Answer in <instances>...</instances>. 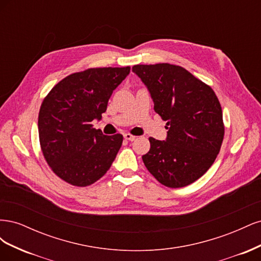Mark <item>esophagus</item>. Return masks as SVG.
<instances>
[{
	"label": "esophagus",
	"instance_id": "1",
	"mask_svg": "<svg viewBox=\"0 0 261 261\" xmlns=\"http://www.w3.org/2000/svg\"><path fill=\"white\" fill-rule=\"evenodd\" d=\"M124 138H125L126 140H130V141H133V140H135L136 136L132 135V134H129V133H126V134H124Z\"/></svg>",
	"mask_w": 261,
	"mask_h": 261
}]
</instances>
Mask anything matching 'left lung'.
<instances>
[{"label": "left lung", "mask_w": 261, "mask_h": 261, "mask_svg": "<svg viewBox=\"0 0 261 261\" xmlns=\"http://www.w3.org/2000/svg\"><path fill=\"white\" fill-rule=\"evenodd\" d=\"M151 94L154 111L167 122V140L149 138L143 155L164 186L179 188L201 177L215 162L224 137L222 109L211 87L184 67L159 63L134 65Z\"/></svg>", "instance_id": "1"}]
</instances>
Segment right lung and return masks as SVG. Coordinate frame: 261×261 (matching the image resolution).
I'll list each match as a JSON object with an SVG mask.
<instances>
[{"mask_svg": "<svg viewBox=\"0 0 261 261\" xmlns=\"http://www.w3.org/2000/svg\"><path fill=\"white\" fill-rule=\"evenodd\" d=\"M130 67H96L73 73L43 99L38 116L39 141L46 163L66 183L85 187L103 176L123 136H107L91 122L102 117L113 90Z\"/></svg>", "mask_w": 261, "mask_h": 261, "instance_id": "1", "label": "right lung"}]
</instances>
